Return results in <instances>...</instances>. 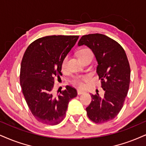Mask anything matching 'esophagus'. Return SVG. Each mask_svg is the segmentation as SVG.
Masks as SVG:
<instances>
[{
	"mask_svg": "<svg viewBox=\"0 0 146 146\" xmlns=\"http://www.w3.org/2000/svg\"><path fill=\"white\" fill-rule=\"evenodd\" d=\"M77 93H78V95H81V94H83V93H84V91H82V90H78V91H77Z\"/></svg>",
	"mask_w": 146,
	"mask_h": 146,
	"instance_id": "34e87169",
	"label": "esophagus"
}]
</instances>
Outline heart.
Returning <instances> with one entry per match:
<instances>
[{
	"label": "heart",
	"mask_w": 146,
	"mask_h": 146,
	"mask_svg": "<svg viewBox=\"0 0 146 146\" xmlns=\"http://www.w3.org/2000/svg\"><path fill=\"white\" fill-rule=\"evenodd\" d=\"M93 55L92 51L89 49V48H82L78 53V57L79 59L81 60V62L83 59L87 57L88 55ZM68 61V56H66L63 59L62 62V69H64L66 66V64H67ZM90 79V76L89 75H82V76H75L74 78H73V80H72V82L74 84V85L77 86V87L82 88L84 87V82L88 81Z\"/></svg>",
	"instance_id": "heart-1"
}]
</instances>
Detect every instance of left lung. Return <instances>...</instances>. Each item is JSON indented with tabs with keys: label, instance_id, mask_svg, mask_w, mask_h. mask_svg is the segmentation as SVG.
<instances>
[{
	"label": "left lung",
	"instance_id": "left-lung-1",
	"mask_svg": "<svg viewBox=\"0 0 146 146\" xmlns=\"http://www.w3.org/2000/svg\"><path fill=\"white\" fill-rule=\"evenodd\" d=\"M87 46L98 62L97 73L105 93L91 94L92 101L86 108L89 119L104 123L114 119L123 108L128 93L131 70L127 55L120 44L102 34L84 35L78 45Z\"/></svg>",
	"mask_w": 146,
	"mask_h": 146
}]
</instances>
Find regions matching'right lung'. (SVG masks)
I'll return each instance as SVG.
<instances>
[{
    "mask_svg": "<svg viewBox=\"0 0 146 146\" xmlns=\"http://www.w3.org/2000/svg\"><path fill=\"white\" fill-rule=\"evenodd\" d=\"M78 36H47L28 46L21 64L20 85L28 108L38 121L55 125L64 120L68 103L77 96L66 86L59 95L53 92L54 77L62 74V62Z\"/></svg>",
    "mask_w": 146,
    "mask_h": 146,
    "instance_id": "obj_1",
    "label": "right lung"
}]
</instances>
